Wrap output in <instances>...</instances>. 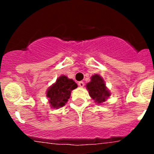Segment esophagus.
<instances>
[{"mask_svg":"<svg viewBox=\"0 0 154 154\" xmlns=\"http://www.w3.org/2000/svg\"><path fill=\"white\" fill-rule=\"evenodd\" d=\"M77 84H78V86H80V87H81V88H83V87L84 86V82L80 81V82H78V83H77Z\"/></svg>","mask_w":154,"mask_h":154,"instance_id":"34e87169","label":"esophagus"}]
</instances>
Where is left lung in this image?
I'll use <instances>...</instances> for the list:
<instances>
[{
  "instance_id": "left-lung-1",
  "label": "left lung",
  "mask_w": 154,
  "mask_h": 154,
  "mask_svg": "<svg viewBox=\"0 0 154 154\" xmlns=\"http://www.w3.org/2000/svg\"><path fill=\"white\" fill-rule=\"evenodd\" d=\"M86 88L91 98L97 103L106 101L107 97L110 95L104 81L98 74H94L91 77V81L87 83Z\"/></svg>"
}]
</instances>
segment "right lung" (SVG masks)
<instances>
[{"mask_svg":"<svg viewBox=\"0 0 154 154\" xmlns=\"http://www.w3.org/2000/svg\"><path fill=\"white\" fill-rule=\"evenodd\" d=\"M77 87V83L66 76L62 75L56 83L50 87L47 91V97L53 108H60L65 106L71 96L72 90Z\"/></svg>","mask_w":154,"mask_h":154,"instance_id":"right-lung-1","label":"right lung"}]
</instances>
